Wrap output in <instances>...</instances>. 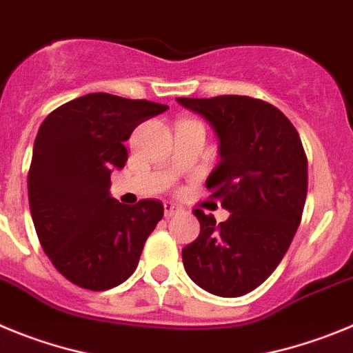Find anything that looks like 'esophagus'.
<instances>
[{
	"instance_id": "1",
	"label": "esophagus",
	"mask_w": 353,
	"mask_h": 353,
	"mask_svg": "<svg viewBox=\"0 0 353 353\" xmlns=\"http://www.w3.org/2000/svg\"><path fill=\"white\" fill-rule=\"evenodd\" d=\"M163 209H165V216H167V218H170V216L177 214V212L181 211L179 205L172 204V202H165V204H163Z\"/></svg>"
}]
</instances>
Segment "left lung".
<instances>
[{"instance_id":"8db88e82","label":"left lung","mask_w":353,"mask_h":353,"mask_svg":"<svg viewBox=\"0 0 353 353\" xmlns=\"http://www.w3.org/2000/svg\"><path fill=\"white\" fill-rule=\"evenodd\" d=\"M218 137L220 161L205 186L230 212L193 209L200 234L183 248L184 271L200 288L239 297L263 283L287 253L301 223L307 160L299 133L281 110L250 97L177 98Z\"/></svg>"}]
</instances>
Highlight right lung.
I'll use <instances>...</instances> for the list:
<instances>
[{"mask_svg":"<svg viewBox=\"0 0 353 353\" xmlns=\"http://www.w3.org/2000/svg\"><path fill=\"white\" fill-rule=\"evenodd\" d=\"M167 105L91 93L50 112L33 145L28 196L43 252L66 279L109 290L137 269L163 216L158 200L125 205L110 195V174L128 160L125 144Z\"/></svg>","mask_w":353,"mask_h":353,"instance_id":"obj_1","label":"right lung"}]
</instances>
